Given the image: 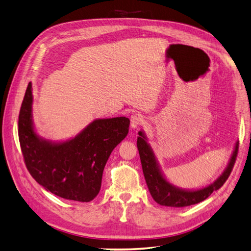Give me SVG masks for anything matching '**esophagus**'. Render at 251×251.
Here are the masks:
<instances>
[{"label": "esophagus", "mask_w": 251, "mask_h": 251, "mask_svg": "<svg viewBox=\"0 0 251 251\" xmlns=\"http://www.w3.org/2000/svg\"><path fill=\"white\" fill-rule=\"evenodd\" d=\"M143 121H144V118L141 113H133L130 116V125L132 129H135V128L141 125L143 123Z\"/></svg>", "instance_id": "34e87169"}]
</instances>
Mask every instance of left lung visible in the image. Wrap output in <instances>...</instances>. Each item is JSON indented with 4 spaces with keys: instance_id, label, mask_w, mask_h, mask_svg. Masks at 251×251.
<instances>
[{
    "instance_id": "1",
    "label": "left lung",
    "mask_w": 251,
    "mask_h": 251,
    "mask_svg": "<svg viewBox=\"0 0 251 251\" xmlns=\"http://www.w3.org/2000/svg\"><path fill=\"white\" fill-rule=\"evenodd\" d=\"M137 147L139 150L140 159H141L145 182H147L151 196L153 197V199L158 203V204L173 207H183L197 204V203L205 200L206 198L212 195L213 191L219 189L230 176L238 153L237 142L229 165L223 173V176L205 188L195 191H187L174 187L171 184H169L165 179V177L162 176V174L160 173L158 169V166H157V162L155 160L152 150H151L149 144L145 141V137L143 136V133L141 131L139 132Z\"/></svg>"
}]
</instances>
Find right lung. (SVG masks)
I'll list each match as a JSON object with an SVG mask.
<instances>
[{
  "instance_id": "add662e5",
  "label": "right lung",
  "mask_w": 251,
  "mask_h": 251,
  "mask_svg": "<svg viewBox=\"0 0 251 251\" xmlns=\"http://www.w3.org/2000/svg\"><path fill=\"white\" fill-rule=\"evenodd\" d=\"M32 85L21 103L18 135L23 160L32 177L57 197L89 202L100 190L103 168L129 129L127 118L96 120L71 141L39 139L32 125Z\"/></svg>"
}]
</instances>
